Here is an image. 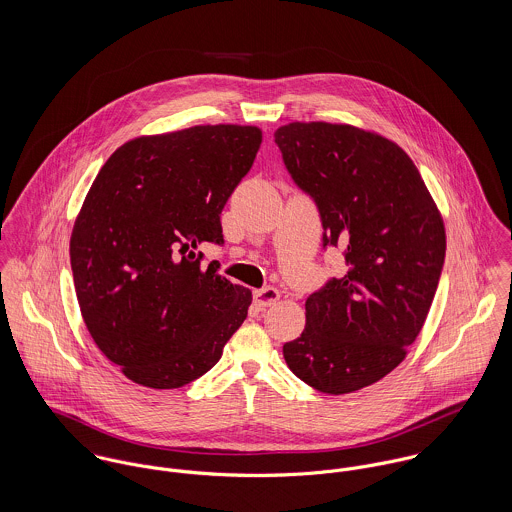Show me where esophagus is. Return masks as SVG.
Here are the masks:
<instances>
[{
    "label": "esophagus",
    "mask_w": 512,
    "mask_h": 512,
    "mask_svg": "<svg viewBox=\"0 0 512 512\" xmlns=\"http://www.w3.org/2000/svg\"><path fill=\"white\" fill-rule=\"evenodd\" d=\"M280 299V292L276 288H264L254 292V301L258 307H270Z\"/></svg>",
    "instance_id": "esophagus-1"
}]
</instances>
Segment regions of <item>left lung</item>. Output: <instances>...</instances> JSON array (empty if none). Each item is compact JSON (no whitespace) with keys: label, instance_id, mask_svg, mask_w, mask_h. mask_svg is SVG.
<instances>
[{"label":"left lung","instance_id":"8db88e82","mask_svg":"<svg viewBox=\"0 0 512 512\" xmlns=\"http://www.w3.org/2000/svg\"><path fill=\"white\" fill-rule=\"evenodd\" d=\"M274 138L317 203L323 246H339L347 264L307 297L305 329L284 359L319 392H355L400 365L420 335L445 258L443 219L410 155L376 132L292 122Z\"/></svg>","mask_w":512,"mask_h":512}]
</instances>
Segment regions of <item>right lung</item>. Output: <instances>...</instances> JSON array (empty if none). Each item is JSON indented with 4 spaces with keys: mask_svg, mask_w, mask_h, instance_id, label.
<instances>
[{
    "mask_svg": "<svg viewBox=\"0 0 512 512\" xmlns=\"http://www.w3.org/2000/svg\"><path fill=\"white\" fill-rule=\"evenodd\" d=\"M262 144L258 126L140 136L98 171L71 234L74 290L108 361L147 388H181L219 363L252 292L203 264L220 213Z\"/></svg>",
    "mask_w": 512,
    "mask_h": 512,
    "instance_id": "obj_1",
    "label": "right lung"
}]
</instances>
